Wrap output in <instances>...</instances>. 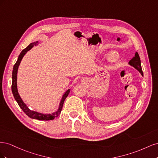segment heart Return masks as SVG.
I'll return each instance as SVG.
<instances>
[{
    "label": "heart",
    "instance_id": "b5f03b06",
    "mask_svg": "<svg viewBox=\"0 0 158 158\" xmlns=\"http://www.w3.org/2000/svg\"><path fill=\"white\" fill-rule=\"evenodd\" d=\"M109 59L111 60V61H114L117 60V56H115V55H114V53H111L110 54L109 56Z\"/></svg>",
    "mask_w": 158,
    "mask_h": 158
}]
</instances>
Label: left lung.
Instances as JSON below:
<instances>
[{
	"label": "left lung",
	"mask_w": 158,
	"mask_h": 158,
	"mask_svg": "<svg viewBox=\"0 0 158 158\" xmlns=\"http://www.w3.org/2000/svg\"><path fill=\"white\" fill-rule=\"evenodd\" d=\"M128 64L132 66L133 67H135L138 71H139V73L143 76V72L142 70L140 59L139 55H138L137 52L135 53V56H134L130 61H129Z\"/></svg>",
	"instance_id": "1"
}]
</instances>
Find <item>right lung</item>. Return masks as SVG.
Returning <instances> with one entry per match:
<instances>
[{
    "label": "right lung",
    "instance_id": "right-lung-1",
    "mask_svg": "<svg viewBox=\"0 0 158 158\" xmlns=\"http://www.w3.org/2000/svg\"><path fill=\"white\" fill-rule=\"evenodd\" d=\"M37 44H38V41L31 43V44H30L29 45H28L26 49L22 50V51L20 52V55H19L16 64L14 65L13 70H12V92L13 95L14 97V99H16V101L17 102L18 104L19 105V106H20V107L22 109V111L24 112L28 117L31 118L37 119V120H40V121H50V120H52V119H54L55 118L57 117L60 114L62 109H63L64 102L65 99L66 98V97L68 96V95L70 93V89H68L67 91H66L65 94L63 95V98H62L58 111H56L55 113H52L51 114H42V113H37L36 111H33L30 110L22 101V99H21L20 95H19V94H18V89H17V73H18V66H19V65H20V63L23 58V56H24V55L26 53V52L30 50L33 46L37 45Z\"/></svg>",
    "mask_w": 158,
    "mask_h": 158
}]
</instances>
